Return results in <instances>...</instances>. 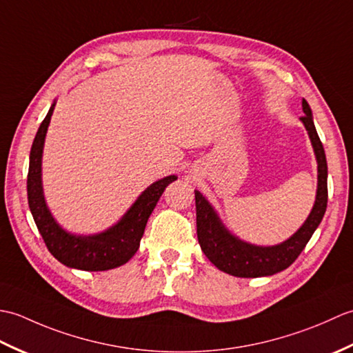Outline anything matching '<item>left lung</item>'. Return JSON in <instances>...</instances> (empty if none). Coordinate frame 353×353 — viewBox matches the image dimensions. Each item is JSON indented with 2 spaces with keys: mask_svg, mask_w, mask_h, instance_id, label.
Wrapping results in <instances>:
<instances>
[{
  "mask_svg": "<svg viewBox=\"0 0 353 353\" xmlns=\"http://www.w3.org/2000/svg\"><path fill=\"white\" fill-rule=\"evenodd\" d=\"M303 123L317 161V192L316 201L301 228L288 239L274 245H256L234 235L224 226L214 206L200 191L196 192L197 238L201 250L221 272L236 277L272 276L288 268L302 253L312 234L323 220L327 205V163L325 148L314 125L312 110L308 101L302 100Z\"/></svg>",
  "mask_w": 353,
  "mask_h": 353,
  "instance_id": "1",
  "label": "left lung"
}]
</instances>
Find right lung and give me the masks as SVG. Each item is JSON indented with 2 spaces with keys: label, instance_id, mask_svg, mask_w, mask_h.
Wrapping results in <instances>:
<instances>
[{
  "label": "right lung",
  "instance_id": "right-lung-1",
  "mask_svg": "<svg viewBox=\"0 0 353 353\" xmlns=\"http://www.w3.org/2000/svg\"><path fill=\"white\" fill-rule=\"evenodd\" d=\"M56 101H52L47 117L37 130L32 152L27 177L28 206L39 234L42 235L50 253L59 262L70 268L85 272H106L125 264L139 249L141 238L144 235L148 216L152 215L162 192L177 176H167L141 192L134 203L114 226L94 235H77L63 229L56 221L45 201L42 188V153L45 137L51 121Z\"/></svg>",
  "mask_w": 353,
  "mask_h": 353
}]
</instances>
